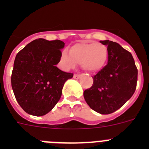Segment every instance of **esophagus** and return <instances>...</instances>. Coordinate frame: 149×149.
<instances>
[{"label":"esophagus","instance_id":"34e87169","mask_svg":"<svg viewBox=\"0 0 149 149\" xmlns=\"http://www.w3.org/2000/svg\"><path fill=\"white\" fill-rule=\"evenodd\" d=\"M73 77L74 79H79L80 77H81V75H80V74H74L73 76Z\"/></svg>","mask_w":149,"mask_h":149}]
</instances>
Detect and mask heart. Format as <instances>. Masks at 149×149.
<instances>
[{
  "label": "heart",
  "mask_w": 149,
  "mask_h": 149,
  "mask_svg": "<svg viewBox=\"0 0 149 149\" xmlns=\"http://www.w3.org/2000/svg\"><path fill=\"white\" fill-rule=\"evenodd\" d=\"M108 49L101 43L95 42H79L69 48V54L63 51L60 55V63L64 70H69L81 64L82 68L89 73L101 71L106 65Z\"/></svg>",
  "instance_id": "obj_1"
}]
</instances>
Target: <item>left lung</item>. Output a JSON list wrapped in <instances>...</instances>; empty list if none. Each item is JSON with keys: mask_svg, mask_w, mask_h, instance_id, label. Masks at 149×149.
Here are the masks:
<instances>
[{"mask_svg": "<svg viewBox=\"0 0 149 149\" xmlns=\"http://www.w3.org/2000/svg\"><path fill=\"white\" fill-rule=\"evenodd\" d=\"M107 46L108 62L93 77V84L84 93V99L95 112L110 114L119 110L136 90L138 71L132 54L119 44L100 41Z\"/></svg>", "mask_w": 149, "mask_h": 149, "instance_id": "1", "label": "left lung"}]
</instances>
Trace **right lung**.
<instances>
[{
  "label": "right lung",
  "instance_id": "obj_1",
  "mask_svg": "<svg viewBox=\"0 0 149 149\" xmlns=\"http://www.w3.org/2000/svg\"><path fill=\"white\" fill-rule=\"evenodd\" d=\"M63 41L33 40L15 56L11 84L18 103L26 113L42 116L60 100L64 84L73 74L59 69Z\"/></svg>",
  "mask_w": 149,
  "mask_h": 149
}]
</instances>
